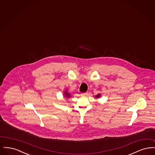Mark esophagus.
I'll return each instance as SVG.
<instances>
[{"instance_id":"esophagus-1","label":"esophagus","mask_w":155,"mask_h":155,"mask_svg":"<svg viewBox=\"0 0 155 155\" xmlns=\"http://www.w3.org/2000/svg\"><path fill=\"white\" fill-rule=\"evenodd\" d=\"M88 95V92H85V93H82L81 94V95L82 96H87Z\"/></svg>"}]
</instances>
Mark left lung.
Segmentation results:
<instances>
[{
  "label": "left lung",
  "instance_id": "8db88e82",
  "mask_svg": "<svg viewBox=\"0 0 155 155\" xmlns=\"http://www.w3.org/2000/svg\"><path fill=\"white\" fill-rule=\"evenodd\" d=\"M100 96H101V94H97L96 96H95V97H96V98H98V97H100Z\"/></svg>",
  "mask_w": 155,
  "mask_h": 155
}]
</instances>
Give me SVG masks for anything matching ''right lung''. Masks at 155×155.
<instances>
[{
    "instance_id": "1",
    "label": "right lung",
    "mask_w": 155,
    "mask_h": 155,
    "mask_svg": "<svg viewBox=\"0 0 155 155\" xmlns=\"http://www.w3.org/2000/svg\"><path fill=\"white\" fill-rule=\"evenodd\" d=\"M64 96L65 97L68 98V97H71V95H70V94L68 93V91H64Z\"/></svg>"
}]
</instances>
